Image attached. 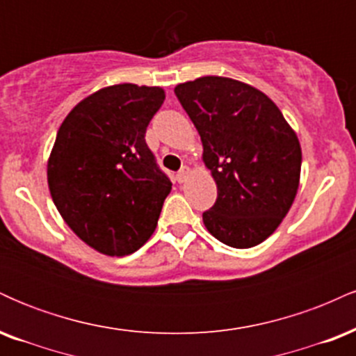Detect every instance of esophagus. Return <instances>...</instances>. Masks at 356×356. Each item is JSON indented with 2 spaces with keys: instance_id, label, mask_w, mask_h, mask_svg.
<instances>
[{
  "instance_id": "34e87169",
  "label": "esophagus",
  "mask_w": 356,
  "mask_h": 356,
  "mask_svg": "<svg viewBox=\"0 0 356 356\" xmlns=\"http://www.w3.org/2000/svg\"><path fill=\"white\" fill-rule=\"evenodd\" d=\"M187 172H189V169H187V167H182V169L179 170L177 174H175V179H177V182H184V179L187 177Z\"/></svg>"
}]
</instances>
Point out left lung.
Listing matches in <instances>:
<instances>
[{"label": "left lung", "instance_id": "left-lung-1", "mask_svg": "<svg viewBox=\"0 0 356 356\" xmlns=\"http://www.w3.org/2000/svg\"><path fill=\"white\" fill-rule=\"evenodd\" d=\"M175 97L197 129L218 199L204 226L231 248L263 243L288 214L300 184L301 147L275 102L224 76L177 85Z\"/></svg>", "mask_w": 356, "mask_h": 356}]
</instances>
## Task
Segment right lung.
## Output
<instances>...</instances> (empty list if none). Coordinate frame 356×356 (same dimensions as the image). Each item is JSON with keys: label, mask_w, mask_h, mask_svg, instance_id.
Masks as SVG:
<instances>
[{"label": "right lung", "mask_w": 356, "mask_h": 356, "mask_svg": "<svg viewBox=\"0 0 356 356\" xmlns=\"http://www.w3.org/2000/svg\"><path fill=\"white\" fill-rule=\"evenodd\" d=\"M164 90L120 83L68 113L56 134L48 187L81 241L108 256L137 251L152 236L172 182L145 142Z\"/></svg>", "instance_id": "add662e5"}]
</instances>
